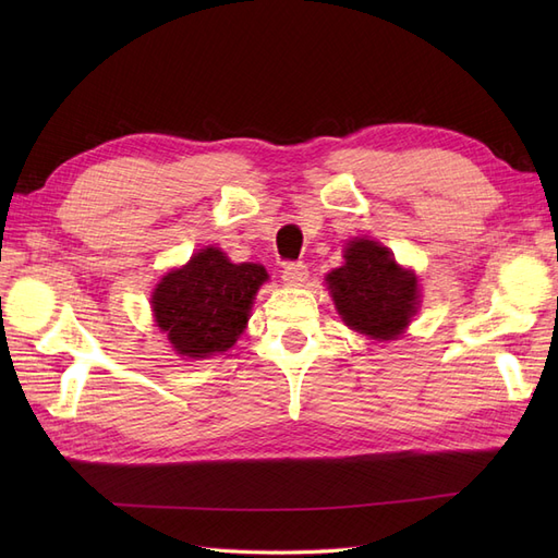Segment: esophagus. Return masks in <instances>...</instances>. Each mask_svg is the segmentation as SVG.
I'll use <instances>...</instances> for the list:
<instances>
[{"label":"esophagus","instance_id":"esophagus-1","mask_svg":"<svg viewBox=\"0 0 558 558\" xmlns=\"http://www.w3.org/2000/svg\"><path fill=\"white\" fill-rule=\"evenodd\" d=\"M310 277V269L305 263H286L281 269V279L289 286H302Z\"/></svg>","mask_w":558,"mask_h":558}]
</instances>
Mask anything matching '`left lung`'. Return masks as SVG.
I'll use <instances>...</instances> for the list:
<instances>
[{
	"mask_svg": "<svg viewBox=\"0 0 558 558\" xmlns=\"http://www.w3.org/2000/svg\"><path fill=\"white\" fill-rule=\"evenodd\" d=\"M326 283L344 324L373 340H398L418 310L416 275L375 240H351Z\"/></svg>",
	"mask_w": 558,
	"mask_h": 558,
	"instance_id": "1",
	"label": "left lung"
}]
</instances>
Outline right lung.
Listing matches in <instances>:
<instances>
[{
    "label": "right lung",
    "mask_w": 558,
    "mask_h": 558,
    "mask_svg": "<svg viewBox=\"0 0 558 558\" xmlns=\"http://www.w3.org/2000/svg\"><path fill=\"white\" fill-rule=\"evenodd\" d=\"M265 281L263 265L230 263L221 248L207 246L160 279L150 307L179 356L209 359L238 342Z\"/></svg>",
    "instance_id": "obj_1"
}]
</instances>
